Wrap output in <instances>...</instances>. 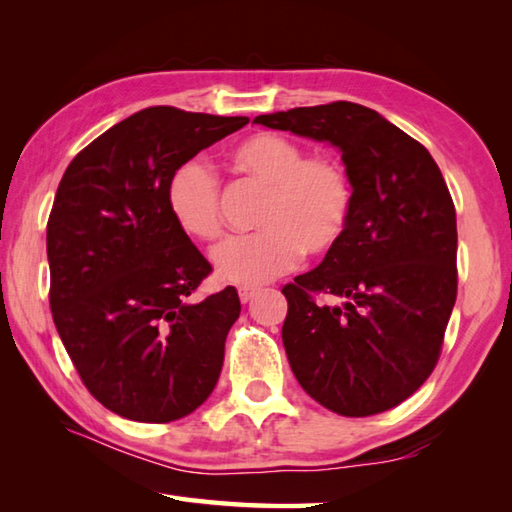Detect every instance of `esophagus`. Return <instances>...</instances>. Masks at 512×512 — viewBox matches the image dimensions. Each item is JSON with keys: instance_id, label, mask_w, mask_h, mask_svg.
<instances>
[{"instance_id": "esophagus-1", "label": "esophagus", "mask_w": 512, "mask_h": 512, "mask_svg": "<svg viewBox=\"0 0 512 512\" xmlns=\"http://www.w3.org/2000/svg\"><path fill=\"white\" fill-rule=\"evenodd\" d=\"M237 292H239V301L248 303L250 299H253V297L257 295V288H253V286H242Z\"/></svg>"}]
</instances>
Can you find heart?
Instances as JSON below:
<instances>
[{
    "mask_svg": "<svg viewBox=\"0 0 512 512\" xmlns=\"http://www.w3.org/2000/svg\"><path fill=\"white\" fill-rule=\"evenodd\" d=\"M233 167L266 187L255 233L226 239L213 250L217 275L228 284L259 286L286 273L306 250L325 255L350 224L354 193L332 156H308L297 140L273 132L244 138L231 151ZM167 209L180 231L213 242L224 233L220 182L202 160H187L167 180Z\"/></svg>",
    "mask_w": 512,
    "mask_h": 512,
    "instance_id": "heart-1",
    "label": "heart"
}]
</instances>
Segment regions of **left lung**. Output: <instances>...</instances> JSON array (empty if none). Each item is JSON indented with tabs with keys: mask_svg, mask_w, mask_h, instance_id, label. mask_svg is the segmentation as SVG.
<instances>
[{
	"mask_svg": "<svg viewBox=\"0 0 512 512\" xmlns=\"http://www.w3.org/2000/svg\"><path fill=\"white\" fill-rule=\"evenodd\" d=\"M253 123L339 149L354 193L341 242L281 290L292 374L339 416L400 405L436 367L458 295L455 206L436 160L387 118L350 101ZM319 291L344 303L314 302Z\"/></svg>",
	"mask_w": 512,
	"mask_h": 512,
	"instance_id": "obj_1",
	"label": "left lung"
}]
</instances>
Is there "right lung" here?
I'll use <instances>...</instances> for the list:
<instances>
[{
	"mask_svg": "<svg viewBox=\"0 0 512 512\" xmlns=\"http://www.w3.org/2000/svg\"><path fill=\"white\" fill-rule=\"evenodd\" d=\"M246 116L147 107L70 162L48 220L50 310L83 385L136 422L189 416L220 378L239 317L233 286L193 301L211 273L167 209L171 171Z\"/></svg>",
	"mask_w": 512,
	"mask_h": 512,
	"instance_id": "add662e5",
	"label": "right lung"
}]
</instances>
